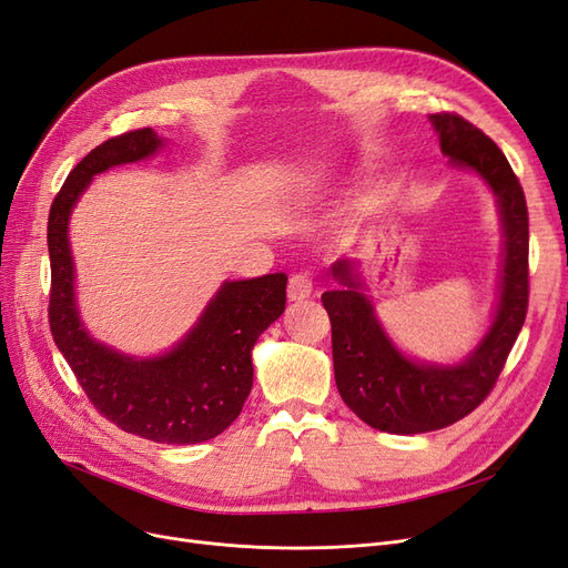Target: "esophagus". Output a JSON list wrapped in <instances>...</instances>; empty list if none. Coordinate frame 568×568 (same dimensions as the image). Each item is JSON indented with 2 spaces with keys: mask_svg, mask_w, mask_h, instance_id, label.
<instances>
[{
  "mask_svg": "<svg viewBox=\"0 0 568 568\" xmlns=\"http://www.w3.org/2000/svg\"><path fill=\"white\" fill-rule=\"evenodd\" d=\"M312 296V280L307 275H291L288 301H305Z\"/></svg>",
  "mask_w": 568,
  "mask_h": 568,
  "instance_id": "esophagus-1",
  "label": "esophagus"
}]
</instances>
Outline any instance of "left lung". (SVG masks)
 Listing matches in <instances>:
<instances>
[{
    "mask_svg": "<svg viewBox=\"0 0 568 568\" xmlns=\"http://www.w3.org/2000/svg\"><path fill=\"white\" fill-rule=\"evenodd\" d=\"M452 166L475 171L494 192L503 230V263L491 326L460 362L408 357L387 336L359 275L336 261L341 286L322 293L331 320L334 371L343 402L371 427L393 435L433 433L465 418L491 393L529 307V213L524 190L500 148L458 114H429Z\"/></svg>",
    "mask_w": 568,
    "mask_h": 568,
    "instance_id": "8db88e82",
    "label": "left lung"
}]
</instances>
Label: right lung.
<instances>
[{
  "label": "right lung",
  "instance_id": "right-lung-1",
  "mask_svg": "<svg viewBox=\"0 0 568 568\" xmlns=\"http://www.w3.org/2000/svg\"><path fill=\"white\" fill-rule=\"evenodd\" d=\"M164 148L152 129L129 131L93 148L77 164L49 211L51 334L91 404L124 433L158 444L219 437L242 414L253 385L251 349L282 317L286 275L223 282L200 320L164 355L133 357L95 341L80 315L70 251V213L93 175L143 162Z\"/></svg>",
  "mask_w": 568,
  "mask_h": 568
}]
</instances>
